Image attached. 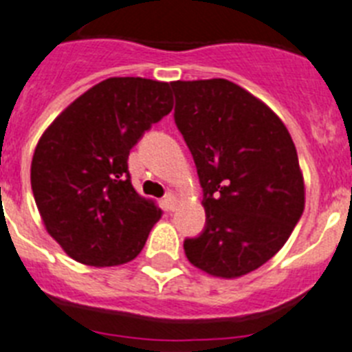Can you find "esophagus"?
I'll use <instances>...</instances> for the list:
<instances>
[{"mask_svg": "<svg viewBox=\"0 0 352 352\" xmlns=\"http://www.w3.org/2000/svg\"><path fill=\"white\" fill-rule=\"evenodd\" d=\"M177 202H179V200H177V197L173 193H168L166 197L162 199V204H164V209H166V211H175Z\"/></svg>", "mask_w": 352, "mask_h": 352, "instance_id": "obj_1", "label": "esophagus"}]
</instances>
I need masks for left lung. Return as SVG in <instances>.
<instances>
[{"instance_id":"1","label":"left lung","mask_w":352,"mask_h":352,"mask_svg":"<svg viewBox=\"0 0 352 352\" xmlns=\"http://www.w3.org/2000/svg\"><path fill=\"white\" fill-rule=\"evenodd\" d=\"M170 85L206 209V227L184 240V252L209 276L241 277L274 258L302 217L297 150L276 112L234 82Z\"/></svg>"}]
</instances>
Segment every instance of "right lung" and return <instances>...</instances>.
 <instances>
[{"instance_id":"obj_1","label":"right lung","mask_w":352,"mask_h":352,"mask_svg":"<svg viewBox=\"0 0 352 352\" xmlns=\"http://www.w3.org/2000/svg\"><path fill=\"white\" fill-rule=\"evenodd\" d=\"M171 109L168 82L112 76L67 105L41 135L32 191L46 231L69 258L116 267L143 250L161 209L134 190L126 161Z\"/></svg>"}]
</instances>
